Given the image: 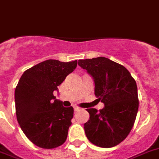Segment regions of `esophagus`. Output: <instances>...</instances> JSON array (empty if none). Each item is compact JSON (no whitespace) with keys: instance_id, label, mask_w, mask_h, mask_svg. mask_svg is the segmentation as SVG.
<instances>
[{"instance_id":"obj_1","label":"esophagus","mask_w":159,"mask_h":159,"mask_svg":"<svg viewBox=\"0 0 159 159\" xmlns=\"http://www.w3.org/2000/svg\"><path fill=\"white\" fill-rule=\"evenodd\" d=\"M74 111H75V112H78V111H79V110H81V109H80L79 107H78V106H74Z\"/></svg>"}]
</instances>
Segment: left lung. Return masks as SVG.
Here are the masks:
<instances>
[{"label": "left lung", "mask_w": 159, "mask_h": 159, "mask_svg": "<svg viewBox=\"0 0 159 159\" xmlns=\"http://www.w3.org/2000/svg\"><path fill=\"white\" fill-rule=\"evenodd\" d=\"M93 78L95 96L104 103L99 111L87 109L89 120L84 124L85 135L95 146L110 148L127 137L138 110L137 84L123 66L104 57L78 61Z\"/></svg>", "instance_id": "left-lung-1"}]
</instances>
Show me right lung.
<instances>
[{
	"label": "right lung",
	"instance_id": "add662e5",
	"mask_svg": "<svg viewBox=\"0 0 159 159\" xmlns=\"http://www.w3.org/2000/svg\"><path fill=\"white\" fill-rule=\"evenodd\" d=\"M76 67L77 60H46L25 70L16 85V119L26 137L41 148H56L67 139L74 108L64 107L53 92Z\"/></svg>",
	"mask_w": 159,
	"mask_h": 159
}]
</instances>
